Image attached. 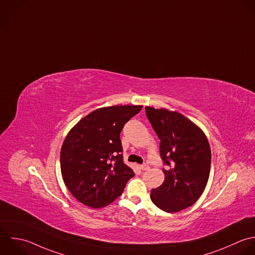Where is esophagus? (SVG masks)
Masks as SVG:
<instances>
[{"mask_svg": "<svg viewBox=\"0 0 255 255\" xmlns=\"http://www.w3.org/2000/svg\"><path fill=\"white\" fill-rule=\"evenodd\" d=\"M149 165H147V164H143V165H140V169L142 170V171H147V170H149Z\"/></svg>", "mask_w": 255, "mask_h": 255, "instance_id": "34e87169", "label": "esophagus"}]
</instances>
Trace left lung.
Returning <instances> with one entry per match:
<instances>
[{
	"label": "left lung",
	"instance_id": "obj_1",
	"mask_svg": "<svg viewBox=\"0 0 255 255\" xmlns=\"http://www.w3.org/2000/svg\"><path fill=\"white\" fill-rule=\"evenodd\" d=\"M160 139V155L166 168L164 183L151 191L160 210L177 213L194 205L207 186L211 171V148L205 133L191 120L167 109L145 108Z\"/></svg>",
	"mask_w": 255,
	"mask_h": 255
}]
</instances>
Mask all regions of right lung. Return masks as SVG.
Segmentation results:
<instances>
[{
    "label": "right lung",
    "instance_id": "1",
    "mask_svg": "<svg viewBox=\"0 0 255 255\" xmlns=\"http://www.w3.org/2000/svg\"><path fill=\"white\" fill-rule=\"evenodd\" d=\"M143 106L96 109L67 134L60 150L63 182L80 203L103 208L122 195L133 170L123 161L120 133Z\"/></svg>",
    "mask_w": 255,
    "mask_h": 255
}]
</instances>
